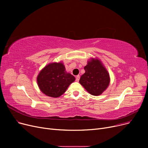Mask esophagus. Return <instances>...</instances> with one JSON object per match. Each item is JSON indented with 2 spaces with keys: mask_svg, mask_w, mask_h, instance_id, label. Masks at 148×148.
Listing matches in <instances>:
<instances>
[{
  "mask_svg": "<svg viewBox=\"0 0 148 148\" xmlns=\"http://www.w3.org/2000/svg\"><path fill=\"white\" fill-rule=\"evenodd\" d=\"M79 80H80V75H77V76H76V80H77V82H79Z\"/></svg>",
  "mask_w": 148,
  "mask_h": 148,
  "instance_id": "esophagus-1",
  "label": "esophagus"
}]
</instances>
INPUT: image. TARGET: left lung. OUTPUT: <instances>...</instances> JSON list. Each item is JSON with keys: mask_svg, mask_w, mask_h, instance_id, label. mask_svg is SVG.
Segmentation results:
<instances>
[{"mask_svg": "<svg viewBox=\"0 0 148 148\" xmlns=\"http://www.w3.org/2000/svg\"><path fill=\"white\" fill-rule=\"evenodd\" d=\"M85 73L79 82L89 94L98 96L107 89L110 83V76L100 60L92 59L84 68Z\"/></svg>", "mask_w": 148, "mask_h": 148, "instance_id": "obj_1", "label": "left lung"}]
</instances>
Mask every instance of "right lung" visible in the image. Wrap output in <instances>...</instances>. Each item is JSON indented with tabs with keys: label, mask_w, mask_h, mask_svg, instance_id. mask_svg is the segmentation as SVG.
I'll return each instance as SVG.
<instances>
[{
	"label": "right lung",
	"mask_w": 148,
	"mask_h": 148,
	"mask_svg": "<svg viewBox=\"0 0 148 148\" xmlns=\"http://www.w3.org/2000/svg\"><path fill=\"white\" fill-rule=\"evenodd\" d=\"M75 77L65 71L62 63H52L45 66L37 77L38 86L49 97L58 98L66 91Z\"/></svg>",
	"instance_id": "add662e5"
}]
</instances>
